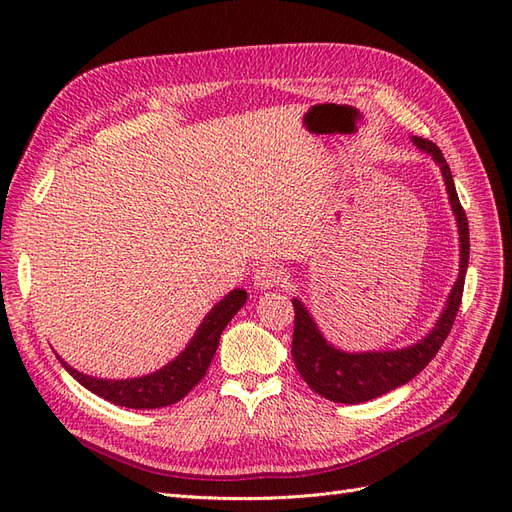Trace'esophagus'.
<instances>
[{"label": "esophagus", "instance_id": "esophagus-1", "mask_svg": "<svg viewBox=\"0 0 512 512\" xmlns=\"http://www.w3.org/2000/svg\"><path fill=\"white\" fill-rule=\"evenodd\" d=\"M282 280V271L277 265H271V262H265V265H260L254 275H252V282L256 288L260 290H269L273 286L280 284Z\"/></svg>", "mask_w": 512, "mask_h": 512}]
</instances>
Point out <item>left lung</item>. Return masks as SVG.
I'll use <instances>...</instances> for the list:
<instances>
[{
	"instance_id": "1",
	"label": "left lung",
	"mask_w": 512,
	"mask_h": 512,
	"mask_svg": "<svg viewBox=\"0 0 512 512\" xmlns=\"http://www.w3.org/2000/svg\"><path fill=\"white\" fill-rule=\"evenodd\" d=\"M416 149L425 151L431 160L440 166V173L446 185L448 203L457 222L459 235V275L448 292L438 320L433 322L429 333L418 342L395 348V350H363L348 352L333 346L324 333L318 329L314 316L299 297H292L294 305V333H292V359L297 365L301 378L309 389L320 397L331 399L335 404H365L389 393L397 386H404L416 374L427 367V363L438 354L444 339L451 333L455 316L459 312L463 282H466L468 260H470V230L468 218L461 209L457 198L455 181L451 175L442 151L436 143L421 136H412Z\"/></svg>"
}]
</instances>
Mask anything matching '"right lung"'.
Masks as SVG:
<instances>
[{
  "instance_id": "right-lung-1",
  "label": "right lung",
  "mask_w": 512,
  "mask_h": 512,
  "mask_svg": "<svg viewBox=\"0 0 512 512\" xmlns=\"http://www.w3.org/2000/svg\"><path fill=\"white\" fill-rule=\"evenodd\" d=\"M245 301L247 292L243 288L230 290L224 299H220L209 309V314L198 324V329L188 342V346H185L173 361H168L164 367L151 371L147 376L123 380L96 378L74 369L61 359L59 354L57 359L64 365L68 374L76 382L83 384L87 391L111 401L115 406L132 410H153L173 406L205 378L226 324L245 305Z\"/></svg>"
}]
</instances>
